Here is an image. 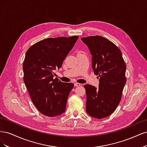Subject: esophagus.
I'll list each match as a JSON object with an SVG mask.
<instances>
[{
	"label": "esophagus",
	"mask_w": 147,
	"mask_h": 147,
	"mask_svg": "<svg viewBox=\"0 0 147 147\" xmlns=\"http://www.w3.org/2000/svg\"><path fill=\"white\" fill-rule=\"evenodd\" d=\"M74 85H75V86H80L82 85V84H80L78 83H75Z\"/></svg>",
	"instance_id": "34e87169"
}]
</instances>
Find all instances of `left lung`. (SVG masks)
<instances>
[{
	"label": "left lung",
	"instance_id": "8db88e82",
	"mask_svg": "<svg viewBox=\"0 0 147 147\" xmlns=\"http://www.w3.org/2000/svg\"><path fill=\"white\" fill-rule=\"evenodd\" d=\"M92 56V68L99 78V88L90 84L86 90V110L97 119L109 117L119 105L126 82V65L119 49L99 35L82 37Z\"/></svg>",
	"mask_w": 147,
	"mask_h": 147
}]
</instances>
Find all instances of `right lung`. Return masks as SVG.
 <instances>
[{
    "label": "right lung",
    "mask_w": 147,
    "mask_h": 147,
    "mask_svg": "<svg viewBox=\"0 0 147 147\" xmlns=\"http://www.w3.org/2000/svg\"><path fill=\"white\" fill-rule=\"evenodd\" d=\"M78 38H48L34 44L26 53L24 82L33 104L45 116L54 117L65 112L74 84L54 79L53 70L61 67Z\"/></svg>",
    "instance_id": "1"
}]
</instances>
